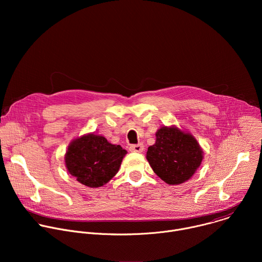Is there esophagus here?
<instances>
[{
    "label": "esophagus",
    "mask_w": 262,
    "mask_h": 262,
    "mask_svg": "<svg viewBox=\"0 0 262 262\" xmlns=\"http://www.w3.org/2000/svg\"><path fill=\"white\" fill-rule=\"evenodd\" d=\"M129 150L132 152H143L144 150V145L143 144H136V145H130L129 146Z\"/></svg>",
    "instance_id": "obj_1"
}]
</instances>
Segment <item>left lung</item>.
I'll list each match as a JSON object with an SVG mask.
<instances>
[{"instance_id":"left-lung-1","label":"left lung","mask_w":262,"mask_h":262,"mask_svg":"<svg viewBox=\"0 0 262 262\" xmlns=\"http://www.w3.org/2000/svg\"><path fill=\"white\" fill-rule=\"evenodd\" d=\"M156 136V144L148 147L146 155L155 173L168 184H180L190 179L203 159L196 139L174 126H164Z\"/></svg>"}]
</instances>
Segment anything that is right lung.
Instances as JSON below:
<instances>
[{
  "label": "right lung",
  "instance_id": "1",
  "mask_svg": "<svg viewBox=\"0 0 262 262\" xmlns=\"http://www.w3.org/2000/svg\"><path fill=\"white\" fill-rule=\"evenodd\" d=\"M125 155L126 150L120 145H113L104 137L91 134L70 143L65 164L79 182L98 188L117 174Z\"/></svg>",
  "mask_w": 262,
  "mask_h": 262
}]
</instances>
